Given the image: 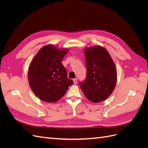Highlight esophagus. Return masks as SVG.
<instances>
[{"mask_svg": "<svg viewBox=\"0 0 148 148\" xmlns=\"http://www.w3.org/2000/svg\"><path fill=\"white\" fill-rule=\"evenodd\" d=\"M73 81L74 84H77V78H74L73 79Z\"/></svg>", "mask_w": 148, "mask_h": 148, "instance_id": "obj_1", "label": "esophagus"}]
</instances>
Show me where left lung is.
Here are the masks:
<instances>
[{"label":"left lung","mask_w":148,"mask_h":148,"mask_svg":"<svg viewBox=\"0 0 148 148\" xmlns=\"http://www.w3.org/2000/svg\"><path fill=\"white\" fill-rule=\"evenodd\" d=\"M84 55L86 77L79 86L87 99L100 102L112 93L117 82V69L109 52L101 46L86 49Z\"/></svg>","instance_id":"left-lung-1"}]
</instances>
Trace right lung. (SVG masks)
<instances>
[{
	"label": "right lung",
	"mask_w": 148,
	"mask_h": 148,
	"mask_svg": "<svg viewBox=\"0 0 148 148\" xmlns=\"http://www.w3.org/2000/svg\"><path fill=\"white\" fill-rule=\"evenodd\" d=\"M69 50L52 45L42 47L31 62L28 81L32 91L39 99L55 102L64 96L73 81L66 76L62 60Z\"/></svg>",
	"instance_id": "add662e5"
}]
</instances>
